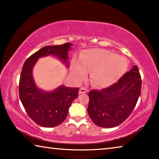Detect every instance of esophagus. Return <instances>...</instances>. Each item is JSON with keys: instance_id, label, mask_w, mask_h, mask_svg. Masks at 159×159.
Segmentation results:
<instances>
[{"instance_id": "34e87169", "label": "esophagus", "mask_w": 159, "mask_h": 159, "mask_svg": "<svg viewBox=\"0 0 159 159\" xmlns=\"http://www.w3.org/2000/svg\"><path fill=\"white\" fill-rule=\"evenodd\" d=\"M88 92V90L87 88H85L84 87H81L80 88V90H79V93L80 94H83V93H86Z\"/></svg>"}]
</instances>
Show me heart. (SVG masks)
<instances>
[{
	"label": "heart",
	"mask_w": 159,
	"mask_h": 159,
	"mask_svg": "<svg viewBox=\"0 0 159 159\" xmlns=\"http://www.w3.org/2000/svg\"><path fill=\"white\" fill-rule=\"evenodd\" d=\"M128 68L125 58L103 49L84 50L80 60L72 62V69L79 80L85 77L87 70L92 71L91 81L98 88H106L114 84Z\"/></svg>",
	"instance_id": "heart-1"
}]
</instances>
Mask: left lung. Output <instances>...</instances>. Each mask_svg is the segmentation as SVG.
<instances>
[{"mask_svg":"<svg viewBox=\"0 0 159 159\" xmlns=\"http://www.w3.org/2000/svg\"><path fill=\"white\" fill-rule=\"evenodd\" d=\"M142 79L138 67L134 66L116 83L101 90L88 93V115L102 128H114L127 119L141 93Z\"/></svg>","mask_w":159,"mask_h":159,"instance_id":"obj_1","label":"left lung"}]
</instances>
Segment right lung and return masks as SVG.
Instances as JSON below:
<instances>
[{"label": "right lung", "mask_w": 159, "mask_h": 159, "mask_svg": "<svg viewBox=\"0 0 159 159\" xmlns=\"http://www.w3.org/2000/svg\"><path fill=\"white\" fill-rule=\"evenodd\" d=\"M71 43L48 45L31 55L24 64L21 70L19 94L26 112L38 125L52 128L61 124L67 116L71 102L79 95V88L60 86L50 93H44L35 85L32 69L39 57L53 55L67 64L68 51Z\"/></svg>", "instance_id": "obj_1"}]
</instances>
